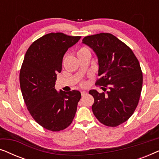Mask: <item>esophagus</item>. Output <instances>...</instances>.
Returning a JSON list of instances; mask_svg holds the SVG:
<instances>
[{
	"label": "esophagus",
	"instance_id": "obj_1",
	"mask_svg": "<svg viewBox=\"0 0 159 159\" xmlns=\"http://www.w3.org/2000/svg\"><path fill=\"white\" fill-rule=\"evenodd\" d=\"M86 94H87V92H85V91H81V95L82 96H84V95H85Z\"/></svg>",
	"mask_w": 159,
	"mask_h": 159
}]
</instances>
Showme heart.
Instances as JSON below:
<instances>
[{
	"mask_svg": "<svg viewBox=\"0 0 159 159\" xmlns=\"http://www.w3.org/2000/svg\"><path fill=\"white\" fill-rule=\"evenodd\" d=\"M86 53H90V51H89L88 48H81L79 51L77 52V55L78 56H80V55H83V54H86Z\"/></svg>",
	"mask_w": 159,
	"mask_h": 159,
	"instance_id": "1",
	"label": "heart"
}]
</instances>
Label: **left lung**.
<instances>
[{
  "label": "left lung",
  "instance_id": "8db88e82",
  "mask_svg": "<svg viewBox=\"0 0 159 159\" xmlns=\"http://www.w3.org/2000/svg\"><path fill=\"white\" fill-rule=\"evenodd\" d=\"M82 43L96 54L100 78L95 84L104 91L89 92L94 98L93 114L103 125L117 127L133 114L140 100L143 86L140 63L129 47L110 33L86 36Z\"/></svg>",
  "mask_w": 159,
  "mask_h": 159
}]
</instances>
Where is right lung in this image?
I'll use <instances>...</instances> for the list:
<instances>
[{
	"label": "right lung",
	"mask_w": 159,
	"mask_h": 159,
	"mask_svg": "<svg viewBox=\"0 0 159 159\" xmlns=\"http://www.w3.org/2000/svg\"><path fill=\"white\" fill-rule=\"evenodd\" d=\"M80 38L61 32L45 34L30 45L21 65L19 82L27 109L37 123L51 131L71 125L81 98L78 90L58 93L55 89L64 55Z\"/></svg>",
	"instance_id": "right-lung-1"
}]
</instances>
